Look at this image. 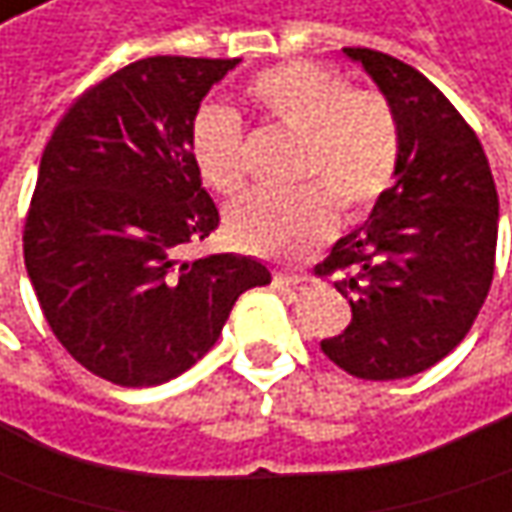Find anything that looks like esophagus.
<instances>
[{
    "instance_id": "34e87169",
    "label": "esophagus",
    "mask_w": 512,
    "mask_h": 512,
    "mask_svg": "<svg viewBox=\"0 0 512 512\" xmlns=\"http://www.w3.org/2000/svg\"><path fill=\"white\" fill-rule=\"evenodd\" d=\"M272 283H275L278 289H286V292H289V289H298L300 278L298 275H283V272H278V275L272 278Z\"/></svg>"
}]
</instances>
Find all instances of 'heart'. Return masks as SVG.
<instances>
[{
    "label": "heart",
    "mask_w": 512,
    "mask_h": 512,
    "mask_svg": "<svg viewBox=\"0 0 512 512\" xmlns=\"http://www.w3.org/2000/svg\"><path fill=\"white\" fill-rule=\"evenodd\" d=\"M249 100L272 123L303 134L298 180L309 186L240 197L226 212V234L243 252L295 263L329 240L338 209L361 217L384 197L401 154L398 120L381 94L349 88L341 74L315 62H286L257 74ZM189 148L209 189H243V128L232 111L203 108L191 123Z\"/></svg>",
    "instance_id": "heart-1"
}]
</instances>
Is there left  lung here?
Instances as JSON below:
<instances>
[{
    "label": "left lung",
    "instance_id": "obj_1",
    "mask_svg": "<svg viewBox=\"0 0 512 512\" xmlns=\"http://www.w3.org/2000/svg\"><path fill=\"white\" fill-rule=\"evenodd\" d=\"M389 102L401 154L367 223L318 275H338L352 321L323 338L329 361L364 381L410 378L450 355L490 292L499 194L484 148L438 88L395 56L344 48Z\"/></svg>",
    "mask_w": 512,
    "mask_h": 512
}]
</instances>
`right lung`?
<instances>
[{"mask_svg": "<svg viewBox=\"0 0 512 512\" xmlns=\"http://www.w3.org/2000/svg\"><path fill=\"white\" fill-rule=\"evenodd\" d=\"M237 62H131L82 94L42 151L25 269L56 341L111 384L177 378L217 344L234 300L272 280L255 257H180L220 223L189 134Z\"/></svg>", "mask_w": 512, "mask_h": 512, "instance_id": "1", "label": "right lung"}]
</instances>
